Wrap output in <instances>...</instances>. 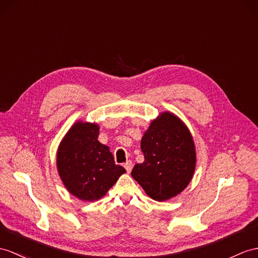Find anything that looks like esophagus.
<instances>
[{"mask_svg": "<svg viewBox=\"0 0 258 258\" xmlns=\"http://www.w3.org/2000/svg\"><path fill=\"white\" fill-rule=\"evenodd\" d=\"M123 166H124V168H125V171H127L128 173H130L131 172V169H133V166H134V164H133V162L131 161H127L123 164Z\"/></svg>", "mask_w": 258, "mask_h": 258, "instance_id": "1", "label": "esophagus"}]
</instances>
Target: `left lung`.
<instances>
[{"mask_svg": "<svg viewBox=\"0 0 258 258\" xmlns=\"http://www.w3.org/2000/svg\"><path fill=\"white\" fill-rule=\"evenodd\" d=\"M144 162L133 176L149 197L164 202L183 191L196 166V150L189 130L178 117L164 111L151 122L141 139Z\"/></svg>", "mask_w": 258, "mask_h": 258, "instance_id": "1", "label": "left lung"}]
</instances>
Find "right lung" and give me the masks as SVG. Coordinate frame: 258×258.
Listing matches in <instances>:
<instances>
[{
    "label": "right lung",
    "mask_w": 258,
    "mask_h": 258,
    "mask_svg": "<svg viewBox=\"0 0 258 258\" xmlns=\"http://www.w3.org/2000/svg\"><path fill=\"white\" fill-rule=\"evenodd\" d=\"M96 123L75 122L62 139L56 153L59 176L73 196L94 202L105 196L125 173L116 165L109 148L98 140Z\"/></svg>",
    "instance_id": "add662e5"
}]
</instances>
